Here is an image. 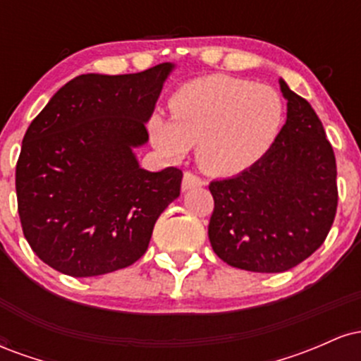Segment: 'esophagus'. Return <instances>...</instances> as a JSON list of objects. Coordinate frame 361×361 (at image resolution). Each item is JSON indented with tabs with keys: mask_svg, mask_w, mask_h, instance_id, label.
<instances>
[{
	"mask_svg": "<svg viewBox=\"0 0 361 361\" xmlns=\"http://www.w3.org/2000/svg\"><path fill=\"white\" fill-rule=\"evenodd\" d=\"M204 185V181L200 180L197 175H193V173L186 171L183 175V181H181V190L183 192H188V190H193V188H198V186Z\"/></svg>",
	"mask_w": 361,
	"mask_h": 361,
	"instance_id": "1",
	"label": "esophagus"
}]
</instances>
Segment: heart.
Listing matches in <instances>:
<instances>
[{"mask_svg":"<svg viewBox=\"0 0 361 361\" xmlns=\"http://www.w3.org/2000/svg\"><path fill=\"white\" fill-rule=\"evenodd\" d=\"M171 118L154 114L149 134L161 154L183 157L197 146V161L215 176L238 175L270 151L283 123V102L271 86L243 78H198L169 100Z\"/></svg>","mask_w":361,"mask_h":361,"instance_id":"b5f03b06","label":"heart"}]
</instances>
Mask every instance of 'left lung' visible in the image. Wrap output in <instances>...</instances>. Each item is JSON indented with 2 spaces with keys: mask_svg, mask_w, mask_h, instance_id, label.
<instances>
[{
  "mask_svg": "<svg viewBox=\"0 0 361 361\" xmlns=\"http://www.w3.org/2000/svg\"><path fill=\"white\" fill-rule=\"evenodd\" d=\"M287 122L256 164L209 185V239L227 264L256 273L297 267L324 243L338 207L336 159L307 100L283 80Z\"/></svg>",
  "mask_w": 361,
  "mask_h": 361,
  "instance_id": "left-lung-1",
  "label": "left lung"
}]
</instances>
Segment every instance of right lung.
I'll use <instances>...</instances> for the list:
<instances>
[{
	"instance_id": "right-lung-1",
	"label": "right lung",
	"mask_w": 361,
	"mask_h": 361,
	"mask_svg": "<svg viewBox=\"0 0 361 361\" xmlns=\"http://www.w3.org/2000/svg\"><path fill=\"white\" fill-rule=\"evenodd\" d=\"M171 62L135 74H81L49 100L25 132L16 198L30 247L64 275L122 270L147 251L163 210L180 197L178 168L147 171L134 149Z\"/></svg>"
}]
</instances>
